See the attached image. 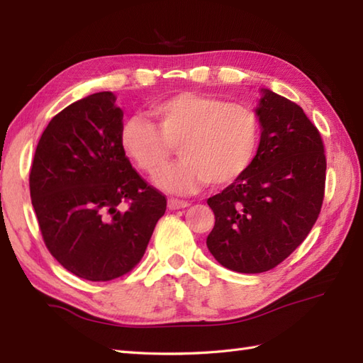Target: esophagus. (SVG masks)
<instances>
[{"instance_id":"obj_1","label":"esophagus","mask_w":363,"mask_h":363,"mask_svg":"<svg viewBox=\"0 0 363 363\" xmlns=\"http://www.w3.org/2000/svg\"><path fill=\"white\" fill-rule=\"evenodd\" d=\"M190 204L184 199H177V198H169L168 199V209L172 211H177V209H184V207H189Z\"/></svg>"}]
</instances>
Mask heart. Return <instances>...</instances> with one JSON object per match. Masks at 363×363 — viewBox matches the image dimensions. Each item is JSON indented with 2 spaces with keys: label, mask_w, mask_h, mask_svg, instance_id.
I'll return each instance as SVG.
<instances>
[{
  "label": "heart",
  "mask_w": 363,
  "mask_h": 363,
  "mask_svg": "<svg viewBox=\"0 0 363 363\" xmlns=\"http://www.w3.org/2000/svg\"><path fill=\"white\" fill-rule=\"evenodd\" d=\"M150 113L156 125L142 115L121 123L120 146L151 177L164 172L177 146L184 160L157 179L172 194H191L209 182L213 187L229 186L256 159L260 120L248 104L181 91L152 103Z\"/></svg>",
  "instance_id": "heart-1"
}]
</instances>
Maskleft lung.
<instances>
[{
	"mask_svg": "<svg viewBox=\"0 0 363 363\" xmlns=\"http://www.w3.org/2000/svg\"><path fill=\"white\" fill-rule=\"evenodd\" d=\"M251 168L207 199L215 215L207 248L237 273H264L287 259L317 221L326 184L325 143L301 107L264 90Z\"/></svg>",
	"mask_w": 363,
	"mask_h": 363,
	"instance_id": "8db88e82",
	"label": "left lung"
}]
</instances>
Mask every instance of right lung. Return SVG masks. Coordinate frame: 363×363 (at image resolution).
<instances>
[{"mask_svg": "<svg viewBox=\"0 0 363 363\" xmlns=\"http://www.w3.org/2000/svg\"><path fill=\"white\" fill-rule=\"evenodd\" d=\"M121 123L111 91L70 104L43 130L29 173L46 248L68 272L94 282L129 273L167 209L165 195L123 152Z\"/></svg>", "mask_w": 363, "mask_h": 363, "instance_id": "add662e5", "label": "right lung"}]
</instances>
